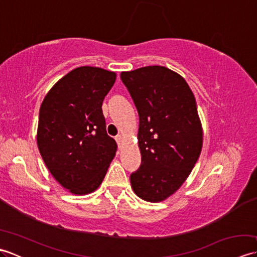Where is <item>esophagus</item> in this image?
Returning a JSON list of instances; mask_svg holds the SVG:
<instances>
[{
    "label": "esophagus",
    "mask_w": 257,
    "mask_h": 257,
    "mask_svg": "<svg viewBox=\"0 0 257 257\" xmlns=\"http://www.w3.org/2000/svg\"><path fill=\"white\" fill-rule=\"evenodd\" d=\"M116 141L119 147H121V144H122V136L121 135H118L116 137Z\"/></svg>",
    "instance_id": "1"
}]
</instances>
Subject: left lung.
<instances>
[{
	"label": "left lung",
	"instance_id": "1",
	"mask_svg": "<svg viewBox=\"0 0 257 257\" xmlns=\"http://www.w3.org/2000/svg\"><path fill=\"white\" fill-rule=\"evenodd\" d=\"M139 113L141 165L130 176L140 199L161 202L181 187L198 161L203 132L192 90L178 73L147 66L120 74Z\"/></svg>",
	"mask_w": 257,
	"mask_h": 257
}]
</instances>
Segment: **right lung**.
I'll return each instance as SVG.
<instances>
[{"label": "right lung", "mask_w": 257, "mask_h": 257, "mask_svg": "<svg viewBox=\"0 0 257 257\" xmlns=\"http://www.w3.org/2000/svg\"><path fill=\"white\" fill-rule=\"evenodd\" d=\"M116 73L81 66L59 79L40 108L37 147L56 181L74 194L94 192L116 156L102 101Z\"/></svg>", "instance_id": "add662e5"}]
</instances>
